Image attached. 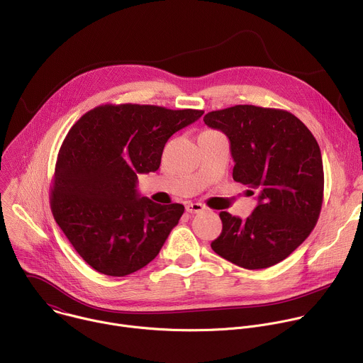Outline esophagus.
<instances>
[{"mask_svg":"<svg viewBox=\"0 0 363 363\" xmlns=\"http://www.w3.org/2000/svg\"><path fill=\"white\" fill-rule=\"evenodd\" d=\"M203 210H205V206L202 203H199V202H189L186 205V213H189V214H199Z\"/></svg>","mask_w":363,"mask_h":363,"instance_id":"1","label":"esophagus"}]
</instances>
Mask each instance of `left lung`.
Segmentation results:
<instances>
[{
	"label": "left lung",
	"instance_id": "obj_1",
	"mask_svg": "<svg viewBox=\"0 0 363 363\" xmlns=\"http://www.w3.org/2000/svg\"><path fill=\"white\" fill-rule=\"evenodd\" d=\"M203 122L228 136L234 181L247 185L250 195L258 192V205L247 220L220 213L223 231L213 250L248 270L280 263L320 216L325 175L318 140L281 109L237 105L208 112Z\"/></svg>",
	"mask_w": 363,
	"mask_h": 363
}]
</instances>
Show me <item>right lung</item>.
<instances>
[{"instance_id":"1","label":"right lung","mask_w":363,"mask_h":363,"mask_svg":"<svg viewBox=\"0 0 363 363\" xmlns=\"http://www.w3.org/2000/svg\"><path fill=\"white\" fill-rule=\"evenodd\" d=\"M203 111L101 105L69 130L57 155L50 206L76 252L96 272L123 277L157 257L184 214L136 191L155 172L168 139Z\"/></svg>"}]
</instances>
